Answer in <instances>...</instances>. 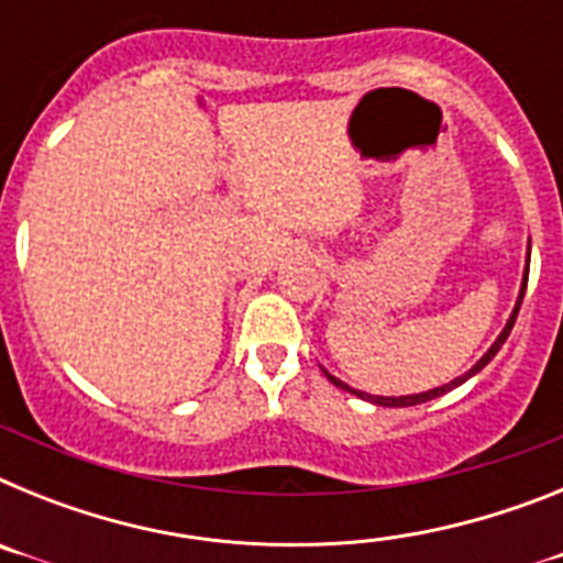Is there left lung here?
I'll list each match as a JSON object with an SVG mask.
<instances>
[{
  "mask_svg": "<svg viewBox=\"0 0 563 563\" xmlns=\"http://www.w3.org/2000/svg\"><path fill=\"white\" fill-rule=\"evenodd\" d=\"M527 273H530V265H527V271H525V282H521V292H519V301H516V310H514V316H510V321H507V324H505V330H501V335L496 338V341H494V346H490V350H487L485 355L479 357V361H476V366H474V369H467L465 375H462V377H454V380H451V383H445V386H437V389L422 391V395H406V397H375V395H366V391H355V389H350V386H346V383H343V380H338V377H335V375H330V372H327V369H324V375L330 377V383H332V386H338V389H343V391H352V395H357V397H363V400L375 402V406H417V402L434 400V397H440V395H445V391L456 389V386H462V383H465L467 377H474L476 372H479V369H485L487 363H490V361H494V357H496V352L501 350V343L507 341V335H510V330H514V324H516V316H519L521 298H525V290H527Z\"/></svg>",
  "mask_w": 563,
  "mask_h": 563,
  "instance_id": "1",
  "label": "left lung"
}]
</instances>
